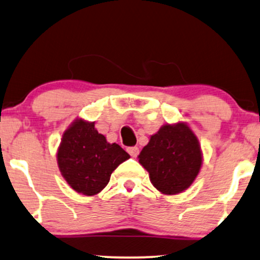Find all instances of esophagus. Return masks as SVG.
Returning <instances> with one entry per match:
<instances>
[{
	"label": "esophagus",
	"mask_w": 260,
	"mask_h": 260,
	"mask_svg": "<svg viewBox=\"0 0 260 260\" xmlns=\"http://www.w3.org/2000/svg\"><path fill=\"white\" fill-rule=\"evenodd\" d=\"M127 152L131 154L132 157H137L139 154V149L137 146H131L127 149Z\"/></svg>",
	"instance_id": "1"
}]
</instances>
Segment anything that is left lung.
Instances as JSON below:
<instances>
[{
  "mask_svg": "<svg viewBox=\"0 0 260 260\" xmlns=\"http://www.w3.org/2000/svg\"><path fill=\"white\" fill-rule=\"evenodd\" d=\"M139 163L151 183L164 194H177L192 185L202 167L199 141L187 124H166L141 150Z\"/></svg>",
  "mask_w": 260,
  "mask_h": 260,
  "instance_id": "left-lung-1",
  "label": "left lung"
}]
</instances>
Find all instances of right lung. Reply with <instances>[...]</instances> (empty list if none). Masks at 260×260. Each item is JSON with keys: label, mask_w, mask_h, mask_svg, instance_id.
Wrapping results in <instances>:
<instances>
[{"label": "right lung", "mask_w": 260, "mask_h": 260, "mask_svg": "<svg viewBox=\"0 0 260 260\" xmlns=\"http://www.w3.org/2000/svg\"><path fill=\"white\" fill-rule=\"evenodd\" d=\"M129 154L117 144L108 143L94 128V122L77 120L62 136L57 163L62 176L72 188L85 196L100 193L109 182L111 173Z\"/></svg>", "instance_id": "add662e5"}]
</instances>
